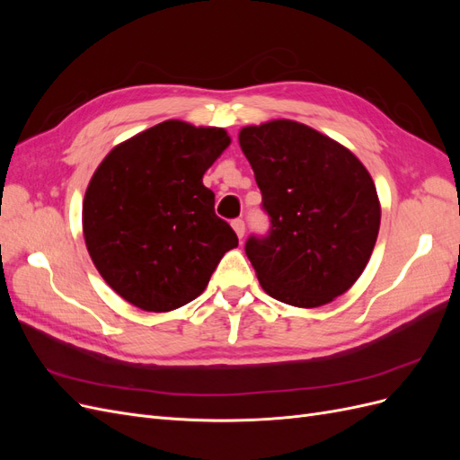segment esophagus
<instances>
[{
	"label": "esophagus",
	"instance_id": "esophagus-1",
	"mask_svg": "<svg viewBox=\"0 0 460 460\" xmlns=\"http://www.w3.org/2000/svg\"><path fill=\"white\" fill-rule=\"evenodd\" d=\"M232 228H234L235 234H238V238L242 240L243 234H245V222H243V218H234L232 220Z\"/></svg>",
	"mask_w": 460,
	"mask_h": 460
}]
</instances>
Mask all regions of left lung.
Returning <instances> with one entry per match:
<instances>
[{
	"label": "left lung",
	"instance_id": "obj_1",
	"mask_svg": "<svg viewBox=\"0 0 460 460\" xmlns=\"http://www.w3.org/2000/svg\"><path fill=\"white\" fill-rule=\"evenodd\" d=\"M255 172L267 235L245 255L267 294L313 309L345 294L363 274L380 230V201L365 164L332 137L296 120L240 130Z\"/></svg>",
	"mask_w": 460,
	"mask_h": 460
}]
</instances>
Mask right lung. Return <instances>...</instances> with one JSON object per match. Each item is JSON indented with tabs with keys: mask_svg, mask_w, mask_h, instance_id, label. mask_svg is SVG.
<instances>
[{
	"mask_svg": "<svg viewBox=\"0 0 460 460\" xmlns=\"http://www.w3.org/2000/svg\"><path fill=\"white\" fill-rule=\"evenodd\" d=\"M230 146L226 130L164 120L111 149L82 205L88 253L103 280L144 311L203 294L238 235L215 215L203 174Z\"/></svg>",
	"mask_w": 460,
	"mask_h": 460,
	"instance_id": "add662e5",
	"label": "right lung"
}]
</instances>
